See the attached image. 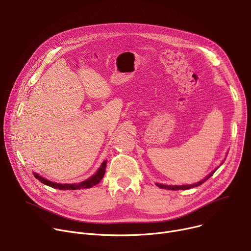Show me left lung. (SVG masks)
Listing matches in <instances>:
<instances>
[{
    "mask_svg": "<svg viewBox=\"0 0 251 251\" xmlns=\"http://www.w3.org/2000/svg\"><path fill=\"white\" fill-rule=\"evenodd\" d=\"M213 173H214V171H213V172H211V173H210V174L207 176V178H205L204 180H202V181L198 182V183H196V184H193V185L171 186V185H164V184H158V183H156V185H157L159 188H162V189H167V190H186V189H190V188H193V187H197V186L201 185V184H202V183H204V182L206 181L208 178H210V177L213 175Z\"/></svg>",
    "mask_w": 251,
    "mask_h": 251,
    "instance_id": "left-lung-1",
    "label": "left lung"
}]
</instances>
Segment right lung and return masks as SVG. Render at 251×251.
<instances>
[{
    "label": "right lung",
    "instance_id": "right-lung-1",
    "mask_svg": "<svg viewBox=\"0 0 251 251\" xmlns=\"http://www.w3.org/2000/svg\"><path fill=\"white\" fill-rule=\"evenodd\" d=\"M107 165V161L105 160L102 165L100 166L99 170L97 171V173L95 175H93L92 177H90L89 179L80 182V183H72V184H60V183H54V182H51L47 179H45L44 177L39 176L37 173H34V176L41 181L43 184L48 185L52 188H56V189H61V190H76V189H84V188H91L93 187L94 185L98 184L99 182L101 181V179L103 178L104 174H105V168Z\"/></svg>",
    "mask_w": 251,
    "mask_h": 251
}]
</instances>
